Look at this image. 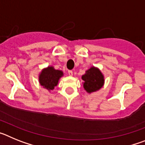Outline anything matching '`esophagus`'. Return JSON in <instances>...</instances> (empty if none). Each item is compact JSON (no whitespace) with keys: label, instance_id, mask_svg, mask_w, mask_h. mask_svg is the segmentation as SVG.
<instances>
[{"label":"esophagus","instance_id":"esophagus-1","mask_svg":"<svg viewBox=\"0 0 145 145\" xmlns=\"http://www.w3.org/2000/svg\"><path fill=\"white\" fill-rule=\"evenodd\" d=\"M68 75H70V76H72V75H73V72L72 71V70H69V71H68Z\"/></svg>","mask_w":145,"mask_h":145}]
</instances>
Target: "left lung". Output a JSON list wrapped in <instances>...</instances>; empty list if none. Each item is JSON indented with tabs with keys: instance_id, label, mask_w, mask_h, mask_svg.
Here are the masks:
<instances>
[{
	"instance_id": "obj_1",
	"label": "left lung",
	"mask_w": 145,
	"mask_h": 145,
	"mask_svg": "<svg viewBox=\"0 0 145 145\" xmlns=\"http://www.w3.org/2000/svg\"><path fill=\"white\" fill-rule=\"evenodd\" d=\"M82 80H84V89L88 93L99 90L105 83L103 74L95 67H91L86 70V73L82 75Z\"/></svg>"
}]
</instances>
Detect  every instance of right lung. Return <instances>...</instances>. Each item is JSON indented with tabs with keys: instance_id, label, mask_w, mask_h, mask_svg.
Wrapping results in <instances>:
<instances>
[{
	"instance_id": "1",
	"label": "right lung",
	"mask_w": 145,
	"mask_h": 145,
	"mask_svg": "<svg viewBox=\"0 0 145 145\" xmlns=\"http://www.w3.org/2000/svg\"><path fill=\"white\" fill-rule=\"evenodd\" d=\"M63 72L61 70H55L54 67L49 66L42 70L39 75V83L43 88L47 90H53L57 86L59 80L63 76Z\"/></svg>"
}]
</instances>
